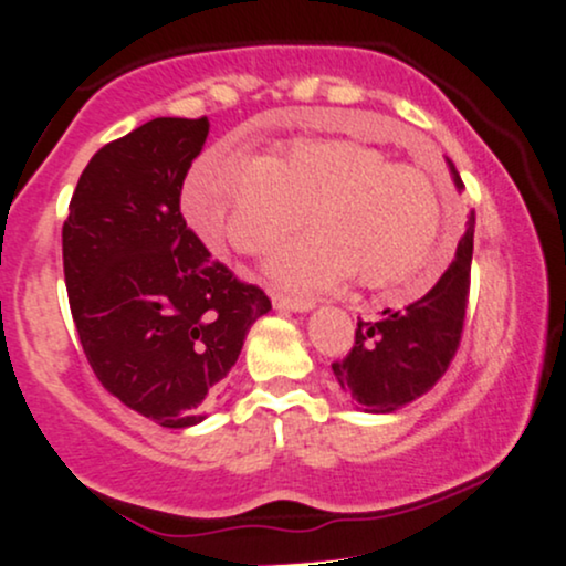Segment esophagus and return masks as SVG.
<instances>
[{
	"label": "esophagus",
	"mask_w": 566,
	"mask_h": 566,
	"mask_svg": "<svg viewBox=\"0 0 566 566\" xmlns=\"http://www.w3.org/2000/svg\"><path fill=\"white\" fill-rule=\"evenodd\" d=\"M272 304H275V310H283V312H310V310H315V302H310V298H291L285 294H272Z\"/></svg>",
	"instance_id": "34e87169"
}]
</instances>
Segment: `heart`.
I'll use <instances>...</instances> for the list:
<instances>
[{
  "mask_svg": "<svg viewBox=\"0 0 566 566\" xmlns=\"http://www.w3.org/2000/svg\"><path fill=\"white\" fill-rule=\"evenodd\" d=\"M182 203L206 241L241 254L270 251L304 214L312 232L264 262V275L294 294L334 289L352 275L368 289L408 281L442 230L437 179L349 137L294 139L259 161L214 148L190 171Z\"/></svg>",
  "mask_w": 566,
  "mask_h": 566,
  "instance_id": "heart-1",
  "label": "heart"
}]
</instances>
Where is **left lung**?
<instances>
[{"instance_id":"1","label":"left lung","mask_w":566,"mask_h":566,"mask_svg":"<svg viewBox=\"0 0 566 566\" xmlns=\"http://www.w3.org/2000/svg\"><path fill=\"white\" fill-rule=\"evenodd\" d=\"M448 161L455 188L461 175ZM471 254H474V211L458 241L455 256L440 281L408 307L384 310L381 321L357 323L355 347L344 363H334V376L365 413H395L418 400L440 381L458 342L469 302Z\"/></svg>"}]
</instances>
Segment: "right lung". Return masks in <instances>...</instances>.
Wrapping results in <instances>:
<instances>
[{"mask_svg":"<svg viewBox=\"0 0 566 566\" xmlns=\"http://www.w3.org/2000/svg\"><path fill=\"white\" fill-rule=\"evenodd\" d=\"M206 118H153L99 148L63 224L71 315L113 397L158 427L201 423L245 334L272 310L211 259L179 211Z\"/></svg>","mask_w":566,"mask_h":566,"instance_id":"right-lung-1","label":"right lung"}]
</instances>
